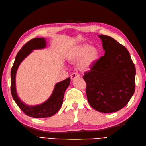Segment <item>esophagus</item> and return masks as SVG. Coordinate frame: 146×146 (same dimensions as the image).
<instances>
[{
  "label": "esophagus",
  "instance_id": "esophagus-1",
  "mask_svg": "<svg viewBox=\"0 0 146 146\" xmlns=\"http://www.w3.org/2000/svg\"><path fill=\"white\" fill-rule=\"evenodd\" d=\"M80 76H79V74H78V73H76V72H74V73H73V74H72L70 75V78H71V79L72 80H73L74 79H75L76 77H79Z\"/></svg>",
  "mask_w": 146,
  "mask_h": 146
}]
</instances>
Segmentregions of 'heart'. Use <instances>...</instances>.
<instances>
[{"label": "heart", "mask_w": 146, "mask_h": 146, "mask_svg": "<svg viewBox=\"0 0 146 146\" xmlns=\"http://www.w3.org/2000/svg\"><path fill=\"white\" fill-rule=\"evenodd\" d=\"M99 53L96 48L89 44H83L74 48L70 53L69 58L71 61L80 62V67L82 70H88L96 61Z\"/></svg>", "instance_id": "obj_1"}]
</instances>
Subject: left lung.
<instances>
[{"instance_id": "obj_1", "label": "left lung", "mask_w": 146, "mask_h": 146, "mask_svg": "<svg viewBox=\"0 0 146 146\" xmlns=\"http://www.w3.org/2000/svg\"><path fill=\"white\" fill-rule=\"evenodd\" d=\"M105 54L84 73L89 103L102 113L118 111L135 90V67L127 49L113 38L99 35Z\"/></svg>"}]
</instances>
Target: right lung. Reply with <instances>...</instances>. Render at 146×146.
I'll list each match as a JSON object with an SVG mask.
<instances>
[{"instance_id":"right-lung-1","label":"right lung","mask_w":146,"mask_h":146,"mask_svg":"<svg viewBox=\"0 0 146 146\" xmlns=\"http://www.w3.org/2000/svg\"><path fill=\"white\" fill-rule=\"evenodd\" d=\"M46 46L44 38H35L28 41L16 55L14 64L12 67L11 77V91L12 96L23 113L29 117L43 118L52 117L60 110L63 103L65 91L70 84V79H67L56 84L52 96L46 102L37 106H27L24 104L18 98L16 90V74L19 64L23 59L30 53L33 50L43 48Z\"/></svg>"}]
</instances>
